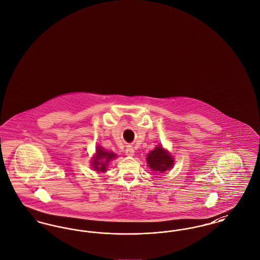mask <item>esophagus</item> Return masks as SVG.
Here are the masks:
<instances>
[{
  "instance_id": "esophagus-1",
  "label": "esophagus",
  "mask_w": 260,
  "mask_h": 260,
  "mask_svg": "<svg viewBox=\"0 0 260 260\" xmlns=\"http://www.w3.org/2000/svg\"><path fill=\"white\" fill-rule=\"evenodd\" d=\"M135 149L133 146H127L126 149H125V155L126 156H128V157H133L134 155H135Z\"/></svg>"
}]
</instances>
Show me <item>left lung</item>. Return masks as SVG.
Listing matches in <instances>:
<instances>
[{"label": "left lung", "mask_w": 260, "mask_h": 260, "mask_svg": "<svg viewBox=\"0 0 260 260\" xmlns=\"http://www.w3.org/2000/svg\"><path fill=\"white\" fill-rule=\"evenodd\" d=\"M147 162L152 171L162 173L173 167V159L161 146H158L149 153Z\"/></svg>", "instance_id": "1"}]
</instances>
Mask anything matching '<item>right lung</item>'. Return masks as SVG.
Returning a JSON list of instances; mask_svg holds the SVG:
<instances>
[{
	"label": "right lung",
	"mask_w": 260,
	"mask_h": 260,
	"mask_svg": "<svg viewBox=\"0 0 260 260\" xmlns=\"http://www.w3.org/2000/svg\"><path fill=\"white\" fill-rule=\"evenodd\" d=\"M116 155L111 152L104 151L102 147H98L96 149V156L92 161V167L96 172H105L106 166L112 159H114Z\"/></svg>",
	"instance_id": "1"
}]
</instances>
